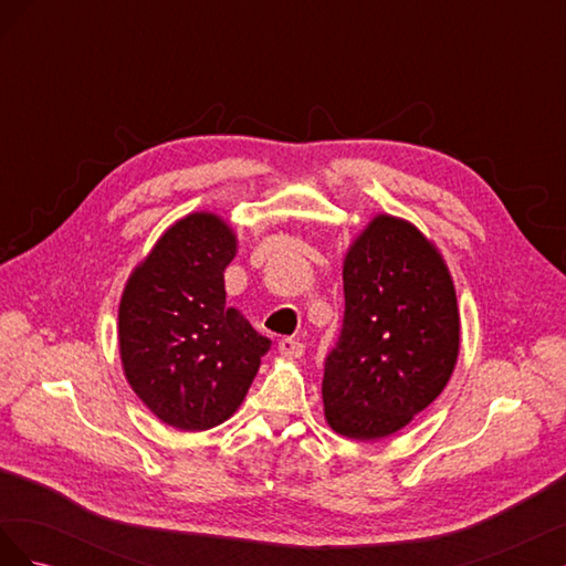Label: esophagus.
<instances>
[{
    "label": "esophagus",
    "instance_id": "34e87169",
    "mask_svg": "<svg viewBox=\"0 0 566 566\" xmlns=\"http://www.w3.org/2000/svg\"><path fill=\"white\" fill-rule=\"evenodd\" d=\"M279 352H281V356H285V358H300V356L304 354V345H302L300 339L283 337V339L279 342Z\"/></svg>",
    "mask_w": 566,
    "mask_h": 566
}]
</instances>
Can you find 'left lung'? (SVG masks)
Instances as JSON below:
<instances>
[{
	"mask_svg": "<svg viewBox=\"0 0 566 566\" xmlns=\"http://www.w3.org/2000/svg\"><path fill=\"white\" fill-rule=\"evenodd\" d=\"M345 318L323 370L325 420L373 441L406 427L451 380L460 314L447 262L403 219L378 214L352 243Z\"/></svg>",
	"mask_w": 566,
	"mask_h": 566,
	"instance_id": "left-lung-1",
	"label": "left lung"
}]
</instances>
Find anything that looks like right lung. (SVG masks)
<instances>
[{
    "label": "right lung",
    "mask_w": 566,
    "mask_h": 566,
    "mask_svg": "<svg viewBox=\"0 0 566 566\" xmlns=\"http://www.w3.org/2000/svg\"><path fill=\"white\" fill-rule=\"evenodd\" d=\"M235 233L212 212L169 227L132 271L117 339L127 382L163 422L200 432L243 403L271 339L227 306Z\"/></svg>",
    "instance_id": "obj_1"
}]
</instances>
